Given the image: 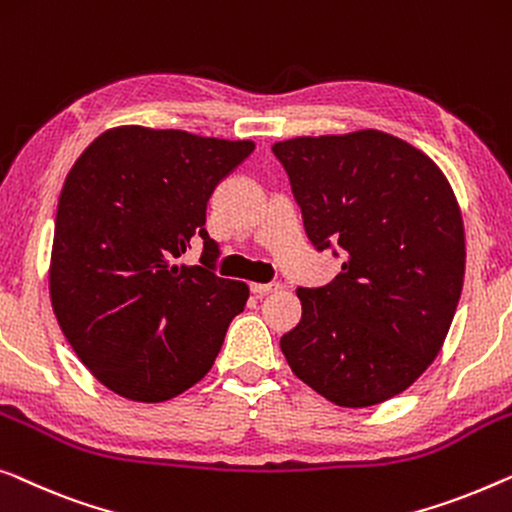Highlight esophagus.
<instances>
[{
  "mask_svg": "<svg viewBox=\"0 0 512 512\" xmlns=\"http://www.w3.org/2000/svg\"><path fill=\"white\" fill-rule=\"evenodd\" d=\"M281 288L279 281H270V284H251V293L254 295H268V293H277Z\"/></svg>",
  "mask_w": 512,
  "mask_h": 512,
  "instance_id": "obj_1",
  "label": "esophagus"
}]
</instances>
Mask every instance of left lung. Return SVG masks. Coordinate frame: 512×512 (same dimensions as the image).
<instances>
[{"label":"left lung","instance_id":"8db88e82","mask_svg":"<svg viewBox=\"0 0 512 512\" xmlns=\"http://www.w3.org/2000/svg\"><path fill=\"white\" fill-rule=\"evenodd\" d=\"M318 251L342 272L298 288L302 318L281 337L293 374L328 402L365 409L432 365L464 284V224L427 154L390 133L300 136L272 145Z\"/></svg>","mask_w":512,"mask_h":512}]
</instances>
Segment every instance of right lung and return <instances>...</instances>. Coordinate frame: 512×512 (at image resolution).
<instances>
[{"label":"right lung","instance_id":"obj_1","mask_svg":"<svg viewBox=\"0 0 512 512\" xmlns=\"http://www.w3.org/2000/svg\"><path fill=\"white\" fill-rule=\"evenodd\" d=\"M251 140L115 127L80 154L59 194L50 302L80 362L108 390L157 404L210 372L247 305L244 281L212 272V191L254 152ZM196 237L201 266H177Z\"/></svg>","mask_w":512,"mask_h":512}]
</instances>
